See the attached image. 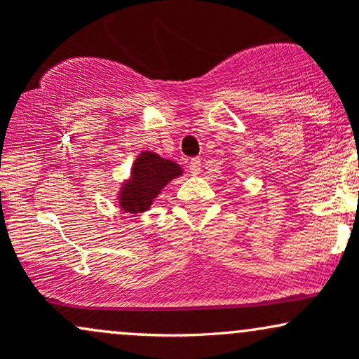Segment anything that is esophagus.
<instances>
[{
	"instance_id": "1",
	"label": "esophagus",
	"mask_w": 359,
	"mask_h": 359,
	"mask_svg": "<svg viewBox=\"0 0 359 359\" xmlns=\"http://www.w3.org/2000/svg\"><path fill=\"white\" fill-rule=\"evenodd\" d=\"M201 167H203L201 160L199 158H192L191 163H189V172H191L192 175H199L201 174Z\"/></svg>"
}]
</instances>
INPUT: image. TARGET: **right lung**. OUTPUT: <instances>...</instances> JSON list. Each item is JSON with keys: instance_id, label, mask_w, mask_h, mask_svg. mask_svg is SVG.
I'll return each mask as SVG.
<instances>
[{"instance_id": "1", "label": "right lung", "mask_w": 359, "mask_h": 359, "mask_svg": "<svg viewBox=\"0 0 359 359\" xmlns=\"http://www.w3.org/2000/svg\"><path fill=\"white\" fill-rule=\"evenodd\" d=\"M184 174L174 160L163 158L150 150H143L135 158L130 177L121 182L118 191V205L123 212L133 216L147 212L168 182Z\"/></svg>"}]
</instances>
